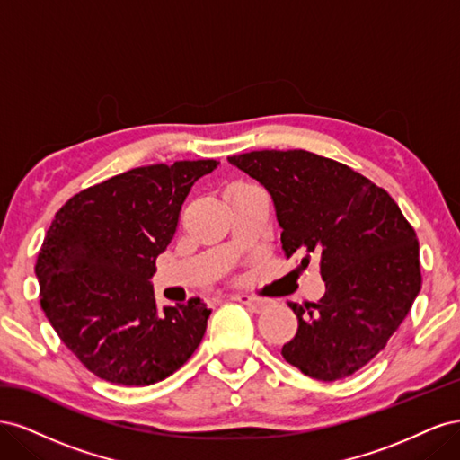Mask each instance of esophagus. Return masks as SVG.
Wrapping results in <instances>:
<instances>
[{
    "label": "esophagus",
    "mask_w": 460,
    "mask_h": 460,
    "mask_svg": "<svg viewBox=\"0 0 460 460\" xmlns=\"http://www.w3.org/2000/svg\"><path fill=\"white\" fill-rule=\"evenodd\" d=\"M234 301H238L242 305H245V307H249L255 313H261L264 307H267V303H264L262 299H257V297H252V296H245V294H238L234 296Z\"/></svg>",
    "instance_id": "obj_1"
}]
</instances>
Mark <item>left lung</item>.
Returning <instances> with one entry per match:
<instances>
[{"label": "left lung", "instance_id": "8db88e82", "mask_svg": "<svg viewBox=\"0 0 460 460\" xmlns=\"http://www.w3.org/2000/svg\"><path fill=\"white\" fill-rule=\"evenodd\" d=\"M269 190L289 259L316 255L324 297L294 309L299 328L282 347L289 365L333 382L387 345L422 288L419 240L389 193L351 166L305 149L228 157Z\"/></svg>", "mask_w": 460, "mask_h": 460}]
</instances>
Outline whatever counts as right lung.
I'll list each match as a JSON object with an SVG mask.
<instances>
[{"label": "right lung", "mask_w": 460, "mask_h": 460, "mask_svg": "<svg viewBox=\"0 0 460 460\" xmlns=\"http://www.w3.org/2000/svg\"><path fill=\"white\" fill-rule=\"evenodd\" d=\"M215 159L137 166L78 191L51 222L36 261L40 305L97 378L149 385L198 349L207 305L159 307L149 278L171 243L191 186Z\"/></svg>", "instance_id": "obj_1"}]
</instances>
